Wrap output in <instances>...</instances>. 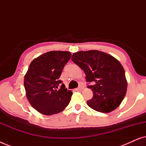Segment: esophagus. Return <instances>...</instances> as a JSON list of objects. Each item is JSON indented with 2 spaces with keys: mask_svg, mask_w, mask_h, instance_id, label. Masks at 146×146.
Masks as SVG:
<instances>
[{
  "mask_svg": "<svg viewBox=\"0 0 146 146\" xmlns=\"http://www.w3.org/2000/svg\"><path fill=\"white\" fill-rule=\"evenodd\" d=\"M83 88H84L82 86H80L77 88V90H82Z\"/></svg>",
  "mask_w": 146,
  "mask_h": 146,
  "instance_id": "1",
  "label": "esophagus"
}]
</instances>
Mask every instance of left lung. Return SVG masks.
Masks as SVG:
<instances>
[{
    "label": "left lung",
    "instance_id": "left-lung-1",
    "mask_svg": "<svg viewBox=\"0 0 146 146\" xmlns=\"http://www.w3.org/2000/svg\"><path fill=\"white\" fill-rule=\"evenodd\" d=\"M72 60L85 72L88 88L93 92L87 104L96 111L109 113L119 106L126 93L127 83L124 69L112 56L99 50L74 53Z\"/></svg>",
    "mask_w": 146,
    "mask_h": 146
}]
</instances>
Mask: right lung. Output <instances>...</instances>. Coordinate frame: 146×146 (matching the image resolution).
I'll list each match as a JSON object with an SVG mask.
<instances>
[{
  "label": "right lung",
  "instance_id": "right-lung-1",
  "mask_svg": "<svg viewBox=\"0 0 146 146\" xmlns=\"http://www.w3.org/2000/svg\"><path fill=\"white\" fill-rule=\"evenodd\" d=\"M71 56L68 51H50L31 62L24 85L28 100L38 112L55 114L68 105L72 92L66 88L59 78Z\"/></svg>",
  "mask_w": 146,
  "mask_h": 146
}]
</instances>
